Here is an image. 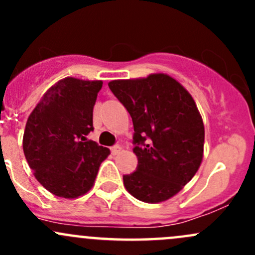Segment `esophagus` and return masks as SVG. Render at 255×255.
I'll return each mask as SVG.
<instances>
[{
	"mask_svg": "<svg viewBox=\"0 0 255 255\" xmlns=\"http://www.w3.org/2000/svg\"><path fill=\"white\" fill-rule=\"evenodd\" d=\"M111 151L113 155H117V154H120L121 151H122V146L121 145H113L111 148Z\"/></svg>",
	"mask_w": 255,
	"mask_h": 255,
	"instance_id": "esophagus-1",
	"label": "esophagus"
}]
</instances>
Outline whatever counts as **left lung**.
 I'll return each instance as SVG.
<instances>
[{
  "label": "left lung",
  "instance_id": "obj_1",
  "mask_svg": "<svg viewBox=\"0 0 255 255\" xmlns=\"http://www.w3.org/2000/svg\"><path fill=\"white\" fill-rule=\"evenodd\" d=\"M109 86L134 126L138 168L123 176L125 187L146 204L171 199L195 176L204 158L205 127L196 102L164 73L112 80Z\"/></svg>",
  "mask_w": 255,
  "mask_h": 255
}]
</instances>
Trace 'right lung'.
Masks as SVG:
<instances>
[{"mask_svg":"<svg viewBox=\"0 0 255 255\" xmlns=\"http://www.w3.org/2000/svg\"><path fill=\"white\" fill-rule=\"evenodd\" d=\"M101 80L68 76L49 87L28 117L23 151L35 179L53 195L82 196L110 149L87 140Z\"/></svg>","mask_w":255,"mask_h":255,"instance_id":"right-lung-1","label":"right lung"}]
</instances>
